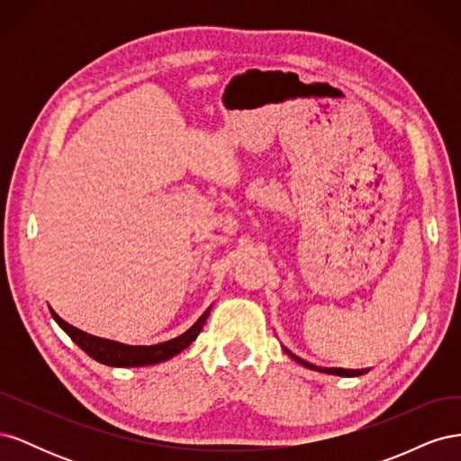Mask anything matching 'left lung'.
<instances>
[{"label": "left lung", "instance_id": "8db88e82", "mask_svg": "<svg viewBox=\"0 0 461 461\" xmlns=\"http://www.w3.org/2000/svg\"><path fill=\"white\" fill-rule=\"evenodd\" d=\"M285 352L292 357V359H294V361H298V364L300 366H303V367H308V369H315V371H321V373H329V375H340V376H359V375H364V371L366 369H327V367H315L313 364H308V361H303L302 357H298V356H294V354H292L290 350H286V348H285Z\"/></svg>", "mask_w": 461, "mask_h": 461}]
</instances>
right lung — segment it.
<instances>
[{
	"instance_id": "add662e5",
	"label": "right lung",
	"mask_w": 461,
	"mask_h": 461,
	"mask_svg": "<svg viewBox=\"0 0 461 461\" xmlns=\"http://www.w3.org/2000/svg\"><path fill=\"white\" fill-rule=\"evenodd\" d=\"M209 312H212V308H207L200 315L196 323H194L186 332L180 334V337L161 344H153V346H129L115 340L92 337V334L65 323L58 313H53V319L58 321V325L68 334V337H71V340L78 348H82V350L95 361H100V364L109 367H144V366L161 364V361L171 359L176 354L186 350V348L198 339V334L209 317Z\"/></svg>"
}]
</instances>
